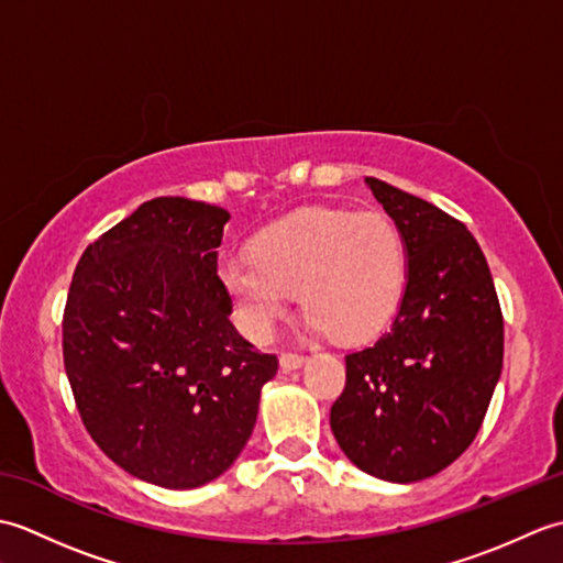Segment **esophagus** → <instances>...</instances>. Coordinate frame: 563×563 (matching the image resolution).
<instances>
[{"instance_id":"34e87169","label":"esophagus","mask_w":563,"mask_h":563,"mask_svg":"<svg viewBox=\"0 0 563 563\" xmlns=\"http://www.w3.org/2000/svg\"><path fill=\"white\" fill-rule=\"evenodd\" d=\"M307 357L300 353H280V367L283 369H297L305 365Z\"/></svg>"}]
</instances>
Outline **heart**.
I'll return each mask as SVG.
<instances>
[{
	"mask_svg": "<svg viewBox=\"0 0 563 563\" xmlns=\"http://www.w3.org/2000/svg\"><path fill=\"white\" fill-rule=\"evenodd\" d=\"M220 280L256 339L290 317L300 290L309 329L363 343L401 302L406 246L385 212L312 206L258 232L251 254L224 258Z\"/></svg>",
	"mask_w": 563,
	"mask_h": 563,
	"instance_id": "obj_1",
	"label": "heart"
}]
</instances>
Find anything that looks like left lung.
<instances>
[{
	"label": "left lung",
	"instance_id": "left-lung-1",
	"mask_svg": "<svg viewBox=\"0 0 563 563\" xmlns=\"http://www.w3.org/2000/svg\"><path fill=\"white\" fill-rule=\"evenodd\" d=\"M365 184L399 227L406 288L391 329L345 355L331 430L357 470L421 482L472 445L504 367V314L466 227L379 178Z\"/></svg>",
	"mask_w": 563,
	"mask_h": 563
}]
</instances>
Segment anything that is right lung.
Returning a JSON list of instances; mask_svg holds the SVG:
<instances>
[{
    "label": "right lung",
    "instance_id": "right-lung-1",
    "mask_svg": "<svg viewBox=\"0 0 563 563\" xmlns=\"http://www.w3.org/2000/svg\"><path fill=\"white\" fill-rule=\"evenodd\" d=\"M230 212L154 198L84 251L63 317L71 394L93 442L164 488L218 479L244 450L278 357L230 321L218 275Z\"/></svg>",
    "mask_w": 563,
    "mask_h": 563
}]
</instances>
